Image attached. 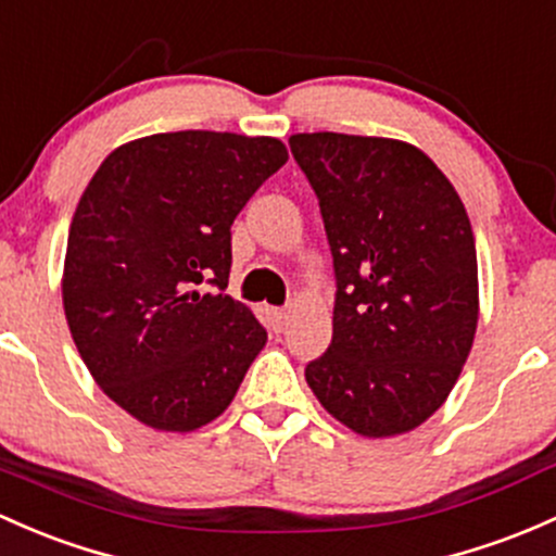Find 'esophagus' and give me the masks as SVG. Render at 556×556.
<instances>
[{"mask_svg":"<svg viewBox=\"0 0 556 556\" xmlns=\"http://www.w3.org/2000/svg\"><path fill=\"white\" fill-rule=\"evenodd\" d=\"M268 323H271L274 332H282L288 327V312H282V308H268Z\"/></svg>","mask_w":556,"mask_h":556,"instance_id":"esophagus-1","label":"esophagus"}]
</instances>
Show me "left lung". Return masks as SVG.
<instances>
[{
  "label": "left lung",
  "mask_w": 556,
  "mask_h": 556,
  "mask_svg": "<svg viewBox=\"0 0 556 556\" xmlns=\"http://www.w3.org/2000/svg\"><path fill=\"white\" fill-rule=\"evenodd\" d=\"M290 149L319 197L338 279L332 343L306 383L356 434H407L445 405L475 343L469 215L405 140L298 132Z\"/></svg>",
  "instance_id": "1"
}]
</instances>
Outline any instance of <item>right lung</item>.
Here are the masks:
<instances>
[{
  "instance_id": "add662e5",
  "label": "right lung",
  "mask_w": 556,
  "mask_h": 556,
  "mask_svg": "<svg viewBox=\"0 0 556 556\" xmlns=\"http://www.w3.org/2000/svg\"><path fill=\"white\" fill-rule=\"evenodd\" d=\"M288 162L279 138L156 132L122 143L81 191L63 261V312L111 402L156 431H197L231 405L266 346L226 293L231 224Z\"/></svg>"
}]
</instances>
